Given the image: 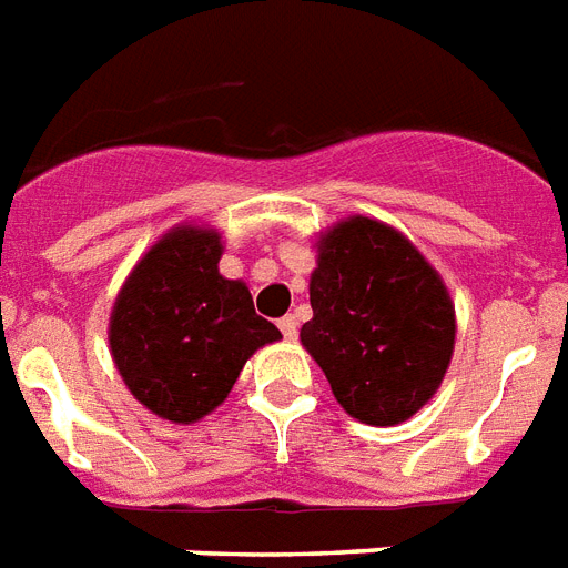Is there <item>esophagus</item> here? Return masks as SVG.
Segmentation results:
<instances>
[{
    "label": "esophagus",
    "instance_id": "obj_1",
    "mask_svg": "<svg viewBox=\"0 0 568 568\" xmlns=\"http://www.w3.org/2000/svg\"><path fill=\"white\" fill-rule=\"evenodd\" d=\"M278 327L281 334H284V339H295V336H298V322H295V316H281Z\"/></svg>",
    "mask_w": 568,
    "mask_h": 568
}]
</instances>
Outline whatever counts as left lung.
<instances>
[{
    "instance_id": "1",
    "label": "left lung",
    "mask_w": 568,
    "mask_h": 568,
    "mask_svg": "<svg viewBox=\"0 0 568 568\" xmlns=\"http://www.w3.org/2000/svg\"><path fill=\"white\" fill-rule=\"evenodd\" d=\"M302 325L342 409L363 424L412 418L447 374L456 311L438 273L377 220L351 217L322 237Z\"/></svg>"
}]
</instances>
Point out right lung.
<instances>
[{
	"mask_svg": "<svg viewBox=\"0 0 568 568\" xmlns=\"http://www.w3.org/2000/svg\"><path fill=\"white\" fill-rule=\"evenodd\" d=\"M220 234L180 226L135 264L110 316L126 388L159 418L194 424L226 400L243 363L281 331L243 281L220 275Z\"/></svg>",
	"mask_w": 568,
	"mask_h": 568,
	"instance_id": "add662e5",
	"label": "right lung"
}]
</instances>
